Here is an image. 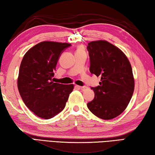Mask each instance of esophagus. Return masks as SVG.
Instances as JSON below:
<instances>
[{
	"instance_id": "esophagus-1",
	"label": "esophagus",
	"mask_w": 155,
	"mask_h": 155,
	"mask_svg": "<svg viewBox=\"0 0 155 155\" xmlns=\"http://www.w3.org/2000/svg\"><path fill=\"white\" fill-rule=\"evenodd\" d=\"M79 87V89H80L82 91H86V90L88 89V87H85V86H84V87Z\"/></svg>"
}]
</instances>
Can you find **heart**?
Segmentation results:
<instances>
[{
  "label": "heart",
  "instance_id": "heart-1",
  "mask_svg": "<svg viewBox=\"0 0 155 155\" xmlns=\"http://www.w3.org/2000/svg\"><path fill=\"white\" fill-rule=\"evenodd\" d=\"M83 51V49H82V48H80L78 49V51Z\"/></svg>",
  "mask_w": 155,
  "mask_h": 155
}]
</instances>
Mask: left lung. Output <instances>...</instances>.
<instances>
[{"label":"left lung","mask_w":155,"mask_h":155,"mask_svg":"<svg viewBox=\"0 0 155 155\" xmlns=\"http://www.w3.org/2000/svg\"><path fill=\"white\" fill-rule=\"evenodd\" d=\"M89 71L101 78L99 86L92 87L95 97L87 107L97 117L110 120L127 107L134 90L132 69L125 54L107 41L88 44Z\"/></svg>","instance_id":"1"}]
</instances>
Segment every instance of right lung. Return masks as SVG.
Wrapping results in <instances>:
<instances>
[{"mask_svg":"<svg viewBox=\"0 0 155 155\" xmlns=\"http://www.w3.org/2000/svg\"><path fill=\"white\" fill-rule=\"evenodd\" d=\"M71 46L67 43L42 41L23 56L18 78L23 101L35 115L50 119L66 106L73 84L53 82V71L61 53Z\"/></svg>","mask_w":155,"mask_h":155,"instance_id":"1","label":"right lung"}]
</instances>
